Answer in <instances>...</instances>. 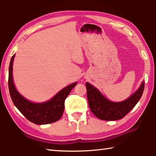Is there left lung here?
I'll return each instance as SVG.
<instances>
[{
	"mask_svg": "<svg viewBox=\"0 0 156 156\" xmlns=\"http://www.w3.org/2000/svg\"><path fill=\"white\" fill-rule=\"evenodd\" d=\"M86 87L89 106L91 112L100 120L111 121L124 118L136 106L142 97L144 84L142 83L135 94L127 100L120 102H113L108 100L97 89L88 83H86Z\"/></svg>",
	"mask_w": 156,
	"mask_h": 156,
	"instance_id": "left-lung-1",
	"label": "left lung"
}]
</instances>
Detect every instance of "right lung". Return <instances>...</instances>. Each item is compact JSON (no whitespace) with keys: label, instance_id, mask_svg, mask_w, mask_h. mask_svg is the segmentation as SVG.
Wrapping results in <instances>:
<instances>
[{"label":"right lung","instance_id":"add662e5","mask_svg":"<svg viewBox=\"0 0 156 156\" xmlns=\"http://www.w3.org/2000/svg\"><path fill=\"white\" fill-rule=\"evenodd\" d=\"M15 55L12 57L9 68L8 85L11 98L20 113L30 122L36 125H47L58 120L65 109V100L72 89L76 85L74 83L59 91L52 99L44 103H33L26 100L18 93L13 83L12 65Z\"/></svg>","mask_w":156,"mask_h":156}]
</instances>
